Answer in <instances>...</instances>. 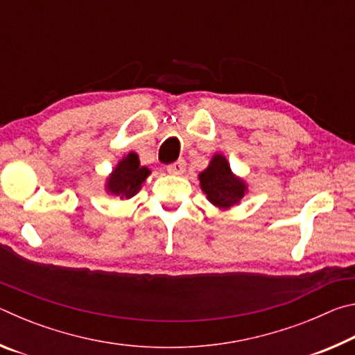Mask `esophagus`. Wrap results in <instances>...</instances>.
<instances>
[{"mask_svg": "<svg viewBox=\"0 0 355 355\" xmlns=\"http://www.w3.org/2000/svg\"><path fill=\"white\" fill-rule=\"evenodd\" d=\"M186 171V163L182 161H177V163H173L171 166H167V172L172 173V175H182V173Z\"/></svg>", "mask_w": 355, "mask_h": 355, "instance_id": "34e87169", "label": "esophagus"}]
</instances>
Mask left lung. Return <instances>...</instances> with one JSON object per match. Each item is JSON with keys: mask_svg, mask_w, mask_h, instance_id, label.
Wrapping results in <instances>:
<instances>
[{"mask_svg": "<svg viewBox=\"0 0 355 355\" xmlns=\"http://www.w3.org/2000/svg\"><path fill=\"white\" fill-rule=\"evenodd\" d=\"M199 180L208 200L218 208H230L244 197V182L233 175L230 166L222 155L213 156L211 163L200 173Z\"/></svg>", "mask_w": 355, "mask_h": 355, "instance_id": "1", "label": "left lung"}]
</instances>
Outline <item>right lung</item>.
Wrapping results in <instances>:
<instances>
[{
  "mask_svg": "<svg viewBox=\"0 0 355 355\" xmlns=\"http://www.w3.org/2000/svg\"><path fill=\"white\" fill-rule=\"evenodd\" d=\"M150 175L147 167L141 166L136 153H130L120 161L107 178L106 189L120 199H131L139 192L142 183Z\"/></svg>",
  "mask_w": 355,
  "mask_h": 355,
  "instance_id": "1",
  "label": "right lung"
}]
</instances>
